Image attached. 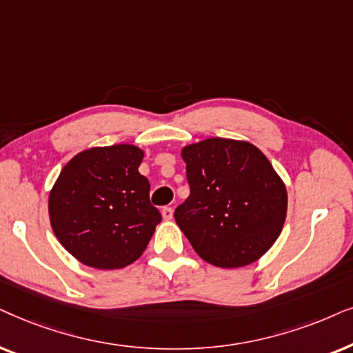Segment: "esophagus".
<instances>
[{"instance_id": "obj_1", "label": "esophagus", "mask_w": 353, "mask_h": 353, "mask_svg": "<svg viewBox=\"0 0 353 353\" xmlns=\"http://www.w3.org/2000/svg\"><path fill=\"white\" fill-rule=\"evenodd\" d=\"M161 214H163V219L169 221V219H172V214H174V211H172L171 206H164V208L161 210Z\"/></svg>"}]
</instances>
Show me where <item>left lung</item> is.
Segmentation results:
<instances>
[{
    "label": "left lung",
    "mask_w": 353,
    "mask_h": 353,
    "mask_svg": "<svg viewBox=\"0 0 353 353\" xmlns=\"http://www.w3.org/2000/svg\"><path fill=\"white\" fill-rule=\"evenodd\" d=\"M190 195L174 218L200 258L218 268L256 261L279 237L288 190L260 148L211 137L182 148Z\"/></svg>",
    "instance_id": "1"
}]
</instances>
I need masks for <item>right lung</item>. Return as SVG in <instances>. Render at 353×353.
Returning a JSON list of instances; mask_svg holds the SVG:
<instances>
[{"instance_id":"1","label":"right lung","mask_w":353,"mask_h":353,"mask_svg":"<svg viewBox=\"0 0 353 353\" xmlns=\"http://www.w3.org/2000/svg\"><path fill=\"white\" fill-rule=\"evenodd\" d=\"M145 152L130 143L92 147L61 169L48 196L61 245L82 265L121 270L139 260L161 214L139 172Z\"/></svg>"}]
</instances>
